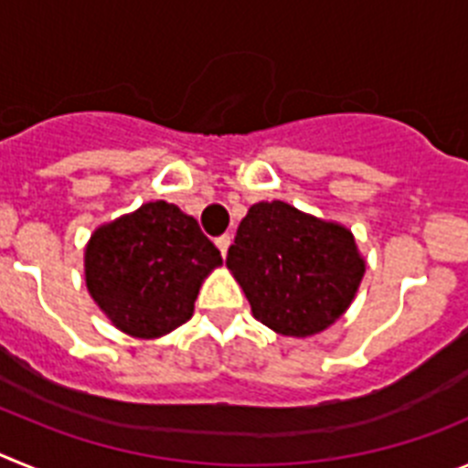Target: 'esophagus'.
I'll list each match as a JSON object with an SVG mask.
<instances>
[{
	"label": "esophagus",
	"mask_w": 468,
	"mask_h": 468,
	"mask_svg": "<svg viewBox=\"0 0 468 468\" xmlns=\"http://www.w3.org/2000/svg\"><path fill=\"white\" fill-rule=\"evenodd\" d=\"M229 243H231V237H229V234H222V237L215 239V246L220 248L222 258H225V255H227V248H229Z\"/></svg>",
	"instance_id": "1"
}]
</instances>
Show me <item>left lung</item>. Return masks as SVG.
Instances as JSON below:
<instances>
[{
  "mask_svg": "<svg viewBox=\"0 0 468 468\" xmlns=\"http://www.w3.org/2000/svg\"><path fill=\"white\" fill-rule=\"evenodd\" d=\"M227 270L260 324L285 337H312L349 309L366 258L340 222L285 201H260L239 225Z\"/></svg>",
  "mask_w": 468,
  "mask_h": 468,
  "instance_id": "8db88e82",
  "label": "left lung"
}]
</instances>
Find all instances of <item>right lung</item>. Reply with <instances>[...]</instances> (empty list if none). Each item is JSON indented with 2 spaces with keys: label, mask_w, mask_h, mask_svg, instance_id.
<instances>
[{
  "label": "right lung",
  "mask_w": 468,
  "mask_h": 468,
  "mask_svg": "<svg viewBox=\"0 0 468 468\" xmlns=\"http://www.w3.org/2000/svg\"><path fill=\"white\" fill-rule=\"evenodd\" d=\"M220 264V250L192 215L166 201L105 222L84 248L90 297L114 328L138 340H156L189 321L198 288Z\"/></svg>",
  "instance_id": "1"
}]
</instances>
